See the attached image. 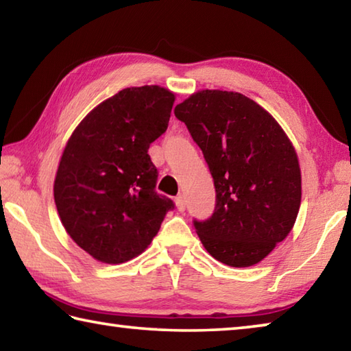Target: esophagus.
<instances>
[{"mask_svg":"<svg viewBox=\"0 0 351 351\" xmlns=\"http://www.w3.org/2000/svg\"><path fill=\"white\" fill-rule=\"evenodd\" d=\"M175 206H176V209L180 210V212L186 210V199H184L182 195H178V197L175 198Z\"/></svg>","mask_w":351,"mask_h":351,"instance_id":"1","label":"esophagus"}]
</instances>
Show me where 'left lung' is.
Here are the masks:
<instances>
[{
	"instance_id": "left-lung-1",
	"label": "left lung",
	"mask_w": 351,
	"mask_h": 351,
	"mask_svg": "<svg viewBox=\"0 0 351 351\" xmlns=\"http://www.w3.org/2000/svg\"><path fill=\"white\" fill-rule=\"evenodd\" d=\"M175 116L203 150L215 184L213 215L193 221L201 243L232 268L257 265L287 239L299 213L293 142L268 111L235 91L193 93Z\"/></svg>"
}]
</instances>
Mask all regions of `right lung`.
<instances>
[{
	"mask_svg": "<svg viewBox=\"0 0 351 351\" xmlns=\"http://www.w3.org/2000/svg\"><path fill=\"white\" fill-rule=\"evenodd\" d=\"M175 94L133 86L83 117L58 162L54 199L77 246L102 263L138 257L158 234L173 201L158 195L148 148L169 127Z\"/></svg>",
	"mask_w": 351,
	"mask_h": 351,
	"instance_id": "obj_1",
	"label": "right lung"
}]
</instances>
